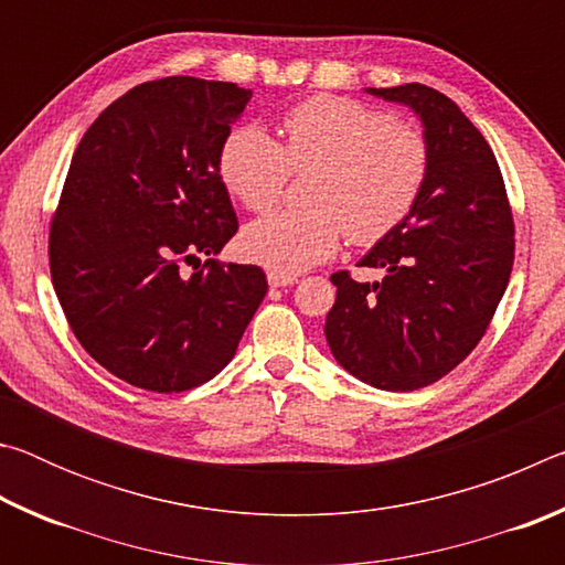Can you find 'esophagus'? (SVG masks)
<instances>
[{"label":"esophagus","instance_id":"obj_1","mask_svg":"<svg viewBox=\"0 0 565 565\" xmlns=\"http://www.w3.org/2000/svg\"><path fill=\"white\" fill-rule=\"evenodd\" d=\"M269 284L274 286V289H284V286L296 284V276H286V274H274V271H269Z\"/></svg>","mask_w":565,"mask_h":565}]
</instances>
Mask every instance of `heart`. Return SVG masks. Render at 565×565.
<instances>
[{
  "mask_svg": "<svg viewBox=\"0 0 565 565\" xmlns=\"http://www.w3.org/2000/svg\"><path fill=\"white\" fill-rule=\"evenodd\" d=\"M284 141L238 127L218 151V177L248 212H269L291 171L317 169L306 212H276L248 224L242 252L274 274H301L337 254L341 236L371 246L414 212L424 191L428 141L414 124L369 104L321 97L284 114Z\"/></svg>",
  "mask_w": 565,
  "mask_h": 565,
  "instance_id": "1",
  "label": "heart"
}]
</instances>
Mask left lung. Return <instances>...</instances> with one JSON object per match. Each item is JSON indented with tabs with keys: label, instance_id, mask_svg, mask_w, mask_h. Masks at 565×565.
Wrapping results in <instances>:
<instances>
[{
	"label": "left lung",
	"instance_id": "obj_1",
	"mask_svg": "<svg viewBox=\"0 0 565 565\" xmlns=\"http://www.w3.org/2000/svg\"><path fill=\"white\" fill-rule=\"evenodd\" d=\"M418 114L428 177L404 222L363 256L381 281L337 271L327 341L343 369L381 391H416L483 339L513 269V214L489 141L426 84L366 89Z\"/></svg>",
	"mask_w": 565,
	"mask_h": 565
}]
</instances>
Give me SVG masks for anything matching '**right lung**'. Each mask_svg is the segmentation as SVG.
<instances>
[{"mask_svg":"<svg viewBox=\"0 0 565 565\" xmlns=\"http://www.w3.org/2000/svg\"><path fill=\"white\" fill-rule=\"evenodd\" d=\"M248 99L232 82H145L72 157L50 226L52 284L84 351L137 388L179 394L214 379L269 289L259 266L181 271L238 228L218 151Z\"/></svg>","mask_w":565,"mask_h":565,"instance_id":"add662e5","label":"right lung"}]
</instances>
